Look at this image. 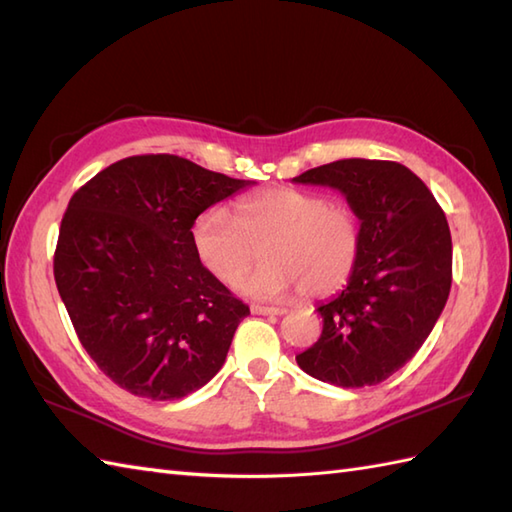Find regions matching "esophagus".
<instances>
[{"mask_svg":"<svg viewBox=\"0 0 512 512\" xmlns=\"http://www.w3.org/2000/svg\"><path fill=\"white\" fill-rule=\"evenodd\" d=\"M287 309L283 307H263V305H252V314L256 316H283Z\"/></svg>","mask_w":512,"mask_h":512,"instance_id":"esophagus-1","label":"esophagus"}]
</instances>
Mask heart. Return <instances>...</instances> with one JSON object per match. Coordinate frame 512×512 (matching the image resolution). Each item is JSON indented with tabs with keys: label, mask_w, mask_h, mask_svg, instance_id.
<instances>
[{
	"label": "heart",
	"mask_w": 512,
	"mask_h": 512,
	"mask_svg": "<svg viewBox=\"0 0 512 512\" xmlns=\"http://www.w3.org/2000/svg\"><path fill=\"white\" fill-rule=\"evenodd\" d=\"M192 245L201 265L221 283L234 285L256 263L241 291L256 300H280L296 289L327 296L351 278L358 265L362 227L347 205L325 194L274 187L236 203V218L212 207L196 218Z\"/></svg>",
	"instance_id": "obj_1"
}]
</instances>
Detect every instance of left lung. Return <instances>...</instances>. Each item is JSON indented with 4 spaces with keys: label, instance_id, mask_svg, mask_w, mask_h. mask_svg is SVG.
<instances>
[{
    "label": "left lung",
    "instance_id": "obj_1",
    "mask_svg": "<svg viewBox=\"0 0 512 512\" xmlns=\"http://www.w3.org/2000/svg\"><path fill=\"white\" fill-rule=\"evenodd\" d=\"M294 183L338 190L360 218L358 265L338 296L318 305L322 333L296 356L311 378L344 389L380 384L429 338L453 278L442 207L422 179L395 161L342 159Z\"/></svg>",
    "mask_w": 512,
    "mask_h": 512
}]
</instances>
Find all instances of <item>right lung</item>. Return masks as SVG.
Listing matches in <instances>:
<instances>
[{
  "instance_id": "obj_1",
  "label": "right lung",
  "mask_w": 512,
  "mask_h": 512,
  "mask_svg": "<svg viewBox=\"0 0 512 512\" xmlns=\"http://www.w3.org/2000/svg\"><path fill=\"white\" fill-rule=\"evenodd\" d=\"M252 183L143 154L112 163L70 198L55 283L83 349L121 389L179 400L221 371L249 307L201 265L192 227Z\"/></svg>"
}]
</instances>
